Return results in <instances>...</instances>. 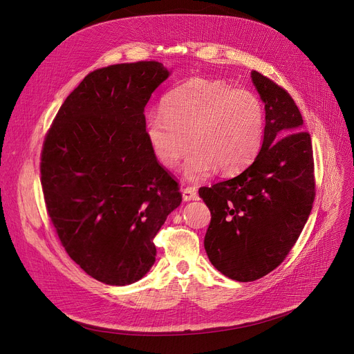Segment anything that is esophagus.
Returning a JSON list of instances; mask_svg holds the SVG:
<instances>
[{
	"mask_svg": "<svg viewBox=\"0 0 354 354\" xmlns=\"http://www.w3.org/2000/svg\"><path fill=\"white\" fill-rule=\"evenodd\" d=\"M182 198H183V201H185V202H189V201H198V199H199V195H198L196 187L186 186L185 189L182 191Z\"/></svg>",
	"mask_w": 354,
	"mask_h": 354,
	"instance_id": "1",
	"label": "esophagus"
}]
</instances>
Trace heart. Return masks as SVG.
<instances>
[{
  "mask_svg": "<svg viewBox=\"0 0 354 354\" xmlns=\"http://www.w3.org/2000/svg\"><path fill=\"white\" fill-rule=\"evenodd\" d=\"M145 136L155 159L176 169L189 149L185 175L201 179L216 168L232 175L243 171L262 149L265 108L254 92L216 78H192L174 88L152 111Z\"/></svg>",
  "mask_w": 354,
  "mask_h": 354,
  "instance_id": "1",
  "label": "heart"
}]
</instances>
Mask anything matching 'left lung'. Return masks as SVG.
I'll list each match as a JSON object with an SVG mask.
<instances>
[{"instance_id": "1", "label": "left lung", "mask_w": 354, "mask_h": 354, "mask_svg": "<svg viewBox=\"0 0 354 354\" xmlns=\"http://www.w3.org/2000/svg\"><path fill=\"white\" fill-rule=\"evenodd\" d=\"M252 81L266 111L262 149L241 175L199 189L212 215L205 234L209 261L239 281L261 279L285 261L316 195L312 139L297 105L257 71Z\"/></svg>"}]
</instances>
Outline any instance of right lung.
<instances>
[{
  "instance_id": "obj_1",
  "label": "right lung",
  "mask_w": 354,
  "mask_h": 354,
  "mask_svg": "<svg viewBox=\"0 0 354 354\" xmlns=\"http://www.w3.org/2000/svg\"><path fill=\"white\" fill-rule=\"evenodd\" d=\"M168 77L158 61L92 71L44 139L46 214L69 257L106 285H131L149 272L156 233L182 202L145 136V105Z\"/></svg>"
}]
</instances>
